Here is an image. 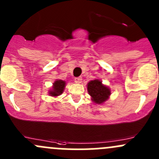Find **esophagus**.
Instances as JSON below:
<instances>
[{"label": "esophagus", "mask_w": 159, "mask_h": 159, "mask_svg": "<svg viewBox=\"0 0 159 159\" xmlns=\"http://www.w3.org/2000/svg\"><path fill=\"white\" fill-rule=\"evenodd\" d=\"M81 81H82V78L81 77H77V78H75V83H81Z\"/></svg>", "instance_id": "1"}]
</instances>
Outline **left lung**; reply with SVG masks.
<instances>
[{
    "label": "left lung",
    "mask_w": 159,
    "mask_h": 159,
    "mask_svg": "<svg viewBox=\"0 0 159 159\" xmlns=\"http://www.w3.org/2000/svg\"><path fill=\"white\" fill-rule=\"evenodd\" d=\"M88 91L92 100L97 104H102L107 100L111 94L109 89L103 85L99 80L91 81L88 84Z\"/></svg>",
    "instance_id": "obj_1"
}]
</instances>
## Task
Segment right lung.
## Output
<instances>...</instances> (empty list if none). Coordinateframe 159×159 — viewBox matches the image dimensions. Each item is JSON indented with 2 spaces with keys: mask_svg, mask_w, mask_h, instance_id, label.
Returning <instances> with one entry per match:
<instances>
[{
  "mask_svg": "<svg viewBox=\"0 0 159 159\" xmlns=\"http://www.w3.org/2000/svg\"><path fill=\"white\" fill-rule=\"evenodd\" d=\"M65 87V81H61V80H57L54 83L53 85V90L50 91L49 94L51 96H58L63 93L64 89Z\"/></svg>",
  "mask_w": 159,
  "mask_h": 159,
  "instance_id": "right-lung-1",
  "label": "right lung"
}]
</instances>
